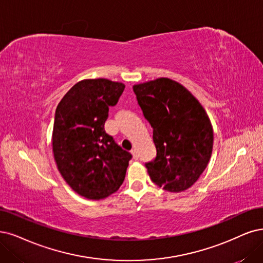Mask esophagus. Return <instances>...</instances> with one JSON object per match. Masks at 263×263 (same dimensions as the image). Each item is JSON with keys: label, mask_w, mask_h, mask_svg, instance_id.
<instances>
[{"label": "esophagus", "mask_w": 263, "mask_h": 263, "mask_svg": "<svg viewBox=\"0 0 263 263\" xmlns=\"http://www.w3.org/2000/svg\"><path fill=\"white\" fill-rule=\"evenodd\" d=\"M131 154H132V156H133V158L134 159H139V154H138V152L135 151V149H132L131 151Z\"/></svg>", "instance_id": "obj_1"}]
</instances>
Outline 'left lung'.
<instances>
[{
	"label": "left lung",
	"mask_w": 263,
	"mask_h": 263,
	"mask_svg": "<svg viewBox=\"0 0 263 263\" xmlns=\"http://www.w3.org/2000/svg\"><path fill=\"white\" fill-rule=\"evenodd\" d=\"M153 128L156 157L145 166L152 181L169 192L191 187L206 169L213 146L209 117L180 83L168 78L133 86Z\"/></svg>",
	"instance_id": "left-lung-1"
}]
</instances>
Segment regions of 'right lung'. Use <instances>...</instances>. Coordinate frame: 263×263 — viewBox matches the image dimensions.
I'll return each mask as SVG.
<instances>
[{"label": "right lung", "instance_id": "1", "mask_svg": "<svg viewBox=\"0 0 263 263\" xmlns=\"http://www.w3.org/2000/svg\"><path fill=\"white\" fill-rule=\"evenodd\" d=\"M124 84L87 79L66 93L55 111L53 153L58 171L79 195L103 199L119 190L132 155L122 149L104 125Z\"/></svg>", "mask_w": 263, "mask_h": 263}]
</instances>
